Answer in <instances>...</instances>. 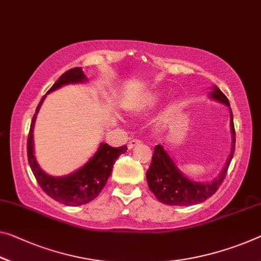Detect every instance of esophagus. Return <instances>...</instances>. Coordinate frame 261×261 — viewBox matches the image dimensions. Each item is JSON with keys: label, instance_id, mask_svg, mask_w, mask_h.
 I'll return each instance as SVG.
<instances>
[{"label": "esophagus", "instance_id": "1", "mask_svg": "<svg viewBox=\"0 0 261 261\" xmlns=\"http://www.w3.org/2000/svg\"><path fill=\"white\" fill-rule=\"evenodd\" d=\"M140 143H141V141H140V140H130V141L128 142L127 147H128V149H133L135 146H139Z\"/></svg>", "mask_w": 261, "mask_h": 261}]
</instances>
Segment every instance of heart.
Listing matches in <instances>:
<instances>
[{"instance_id": "obj_1", "label": "heart", "mask_w": 261, "mask_h": 261, "mask_svg": "<svg viewBox=\"0 0 261 261\" xmlns=\"http://www.w3.org/2000/svg\"><path fill=\"white\" fill-rule=\"evenodd\" d=\"M161 93L160 92H150V93L144 94L143 97H141L130 105V110L136 112V113H142V112L150 110L153 108L155 105H158V102L161 99Z\"/></svg>"}]
</instances>
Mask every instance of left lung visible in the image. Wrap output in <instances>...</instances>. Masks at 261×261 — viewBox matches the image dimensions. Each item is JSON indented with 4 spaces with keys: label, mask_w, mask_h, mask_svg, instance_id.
I'll list each match as a JSON object with an SVG mask.
<instances>
[{
    "label": "left lung",
    "mask_w": 261,
    "mask_h": 261,
    "mask_svg": "<svg viewBox=\"0 0 261 261\" xmlns=\"http://www.w3.org/2000/svg\"><path fill=\"white\" fill-rule=\"evenodd\" d=\"M209 97L220 103H224L230 110V129H231V149L224 168L220 174L209 182H197L187 177L183 172L178 169L174 160L164 149L163 146L158 144L154 147V154L151 156V163L149 169L147 170L146 177L150 191L155 195L160 202L167 205L176 206H189L194 204L202 203L206 200L222 184L225 178L226 171L230 166V162L233 158L236 146V134L233 126V115L230 108V102L224 93L217 86L212 87Z\"/></svg>",
    "instance_id": "left-lung-1"
}]
</instances>
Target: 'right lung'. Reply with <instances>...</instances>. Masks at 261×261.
Returning <instances> with one entry per match:
<instances>
[{
	"label": "right lung",
	"mask_w": 261,
	"mask_h": 261,
	"mask_svg": "<svg viewBox=\"0 0 261 261\" xmlns=\"http://www.w3.org/2000/svg\"><path fill=\"white\" fill-rule=\"evenodd\" d=\"M86 75L82 67H74L63 73L59 79L52 85L46 94L51 93L69 84H84L87 82ZM46 94L39 101L30 125L29 136H28V161L36 177V181L47 196L57 202L69 206H78L90 203L105 187L110 177L112 168L121 154L127 151V146L111 147L107 143L101 142L98 150L83 167L65 176H52L46 174L37 162L34 149V126L36 118L42 103L46 98Z\"/></svg>",
	"instance_id": "obj_1"
}]
</instances>
